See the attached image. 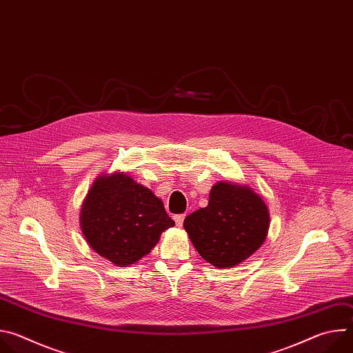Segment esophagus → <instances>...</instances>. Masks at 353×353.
I'll list each match as a JSON object with an SVG mask.
<instances>
[{
	"instance_id": "esophagus-1",
	"label": "esophagus",
	"mask_w": 353,
	"mask_h": 353,
	"mask_svg": "<svg viewBox=\"0 0 353 353\" xmlns=\"http://www.w3.org/2000/svg\"><path fill=\"white\" fill-rule=\"evenodd\" d=\"M184 218H185V215H176L173 219H174L176 225H177L179 228H181V226H183V222H184Z\"/></svg>"
}]
</instances>
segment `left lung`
Wrapping results in <instances>:
<instances>
[{"label":"left lung","instance_id":"8db88e82","mask_svg":"<svg viewBox=\"0 0 353 353\" xmlns=\"http://www.w3.org/2000/svg\"><path fill=\"white\" fill-rule=\"evenodd\" d=\"M270 228L264 199L247 185L218 181L205 208L190 214L184 229L199 256L216 268H230L261 247Z\"/></svg>","mask_w":353,"mask_h":353}]
</instances>
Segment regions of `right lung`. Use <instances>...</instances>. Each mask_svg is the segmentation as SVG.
I'll return each instance as SVG.
<instances>
[{"label":"right lung","instance_id":"obj_1","mask_svg":"<svg viewBox=\"0 0 353 353\" xmlns=\"http://www.w3.org/2000/svg\"><path fill=\"white\" fill-rule=\"evenodd\" d=\"M79 223L92 250L116 267H128L149 254L162 232L174 226L162 199L121 172L94 180Z\"/></svg>","mask_w":353,"mask_h":353}]
</instances>
